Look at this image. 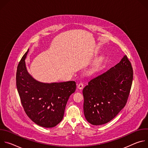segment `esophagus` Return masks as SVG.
<instances>
[{
  "mask_svg": "<svg viewBox=\"0 0 148 148\" xmlns=\"http://www.w3.org/2000/svg\"><path fill=\"white\" fill-rule=\"evenodd\" d=\"M78 89H79V90H81V89H82L83 88V87H84V84L82 83V82H80L78 85Z\"/></svg>",
  "mask_w": 148,
  "mask_h": 148,
  "instance_id": "1",
  "label": "esophagus"
}]
</instances>
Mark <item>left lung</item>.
I'll return each instance as SVG.
<instances>
[{
  "label": "left lung",
  "instance_id": "8db88e82",
  "mask_svg": "<svg viewBox=\"0 0 148 148\" xmlns=\"http://www.w3.org/2000/svg\"><path fill=\"white\" fill-rule=\"evenodd\" d=\"M132 79V67L126 55L114 67L91 79L82 90L87 121L101 125L114 118L125 106Z\"/></svg>",
  "mask_w": 148,
  "mask_h": 148
}]
</instances>
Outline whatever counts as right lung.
Listing matches in <instances>:
<instances>
[{"instance_id": "right-lung-1", "label": "right lung", "mask_w": 148, "mask_h": 148, "mask_svg": "<svg viewBox=\"0 0 148 148\" xmlns=\"http://www.w3.org/2000/svg\"><path fill=\"white\" fill-rule=\"evenodd\" d=\"M29 49L20 61L16 72V86L27 115L37 125L53 128L64 116L67 101L76 89L74 81L44 83L28 73L25 59Z\"/></svg>"}]
</instances>
